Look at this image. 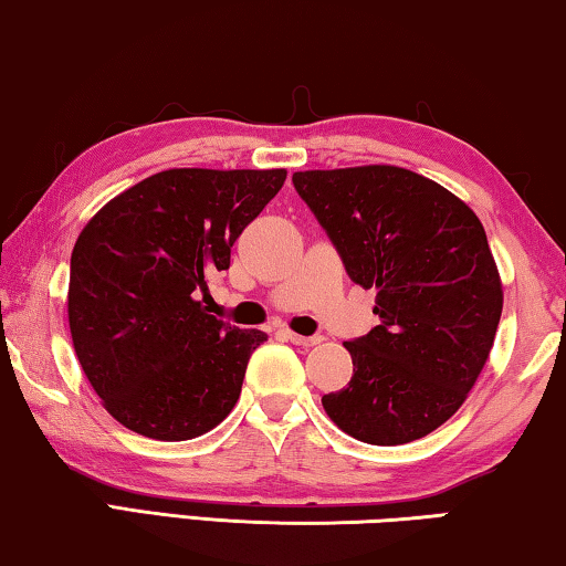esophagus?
Segmentation results:
<instances>
[{
	"instance_id": "obj_1",
	"label": "esophagus",
	"mask_w": 566,
	"mask_h": 566,
	"mask_svg": "<svg viewBox=\"0 0 566 566\" xmlns=\"http://www.w3.org/2000/svg\"><path fill=\"white\" fill-rule=\"evenodd\" d=\"M285 338L291 340V344H295V346H305V348H311V346H318L321 344V336H301V333H293V331H285Z\"/></svg>"
}]
</instances>
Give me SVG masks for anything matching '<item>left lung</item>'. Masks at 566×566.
Here are the masks:
<instances>
[{"instance_id": "left-lung-1", "label": "left lung", "mask_w": 566, "mask_h": 566, "mask_svg": "<svg viewBox=\"0 0 566 566\" xmlns=\"http://www.w3.org/2000/svg\"><path fill=\"white\" fill-rule=\"evenodd\" d=\"M381 326L346 340L354 376L321 398L364 443L437 431L467 401L492 354L504 291L484 226L464 200L396 165L293 172Z\"/></svg>"}]
</instances>
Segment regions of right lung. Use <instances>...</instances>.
<instances>
[{"label": "right lung", "mask_w": 566, "mask_h": 566, "mask_svg": "<svg viewBox=\"0 0 566 566\" xmlns=\"http://www.w3.org/2000/svg\"><path fill=\"white\" fill-rule=\"evenodd\" d=\"M275 170L172 168L102 206L72 248V346L105 411L157 441L202 437L233 411L263 331L202 308L208 275L285 182Z\"/></svg>", "instance_id": "1"}]
</instances>
